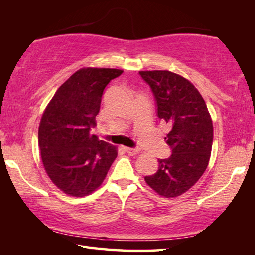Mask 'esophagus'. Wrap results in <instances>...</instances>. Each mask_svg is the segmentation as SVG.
I'll list each match as a JSON object with an SVG mask.
<instances>
[{
    "label": "esophagus",
    "mask_w": 255,
    "mask_h": 255,
    "mask_svg": "<svg viewBox=\"0 0 255 255\" xmlns=\"http://www.w3.org/2000/svg\"><path fill=\"white\" fill-rule=\"evenodd\" d=\"M125 151L130 155H136L139 153V149L136 148H125Z\"/></svg>",
    "instance_id": "34e87169"
}]
</instances>
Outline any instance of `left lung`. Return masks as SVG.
I'll return each mask as SVG.
<instances>
[{
	"label": "left lung",
	"instance_id": "left-lung-1",
	"mask_svg": "<svg viewBox=\"0 0 255 255\" xmlns=\"http://www.w3.org/2000/svg\"><path fill=\"white\" fill-rule=\"evenodd\" d=\"M139 74L152 91L156 116L171 126L165 142L172 154L160 159L158 171L144 180L161 196H180L208 165L214 138L211 117L203 96L185 78L166 70Z\"/></svg>",
	"mask_w": 255,
	"mask_h": 255
}]
</instances>
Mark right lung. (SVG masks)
<instances>
[{"mask_svg": "<svg viewBox=\"0 0 255 255\" xmlns=\"http://www.w3.org/2000/svg\"><path fill=\"white\" fill-rule=\"evenodd\" d=\"M123 73L118 69L83 68L53 95L42 114L38 144L48 176L68 195L83 197L101 186L117 149L96 136L102 95L106 85Z\"/></svg>", "mask_w": 255, "mask_h": 255, "instance_id": "right-lung-1", "label": "right lung"}]
</instances>
